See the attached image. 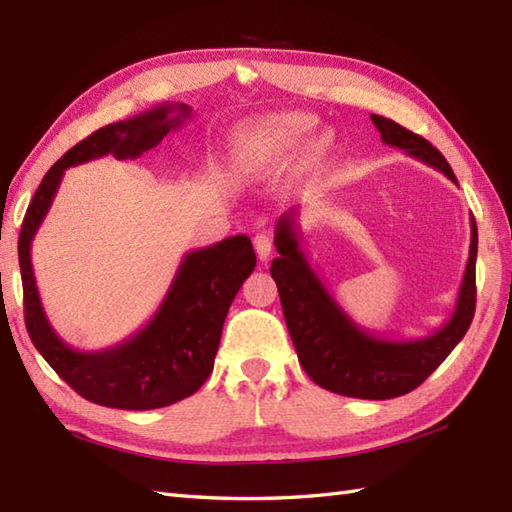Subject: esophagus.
<instances>
[{
  "instance_id": "1",
  "label": "esophagus",
  "mask_w": 512,
  "mask_h": 512,
  "mask_svg": "<svg viewBox=\"0 0 512 512\" xmlns=\"http://www.w3.org/2000/svg\"><path fill=\"white\" fill-rule=\"evenodd\" d=\"M253 244H255V250H257V255H259V259H262V262H266V259L273 255V237H270V233H266V231L257 233L255 239H253Z\"/></svg>"
}]
</instances>
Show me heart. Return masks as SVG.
I'll return each mask as SVG.
<instances>
[{"instance_id": "1", "label": "heart", "mask_w": 512, "mask_h": 512, "mask_svg": "<svg viewBox=\"0 0 512 512\" xmlns=\"http://www.w3.org/2000/svg\"><path fill=\"white\" fill-rule=\"evenodd\" d=\"M312 118L303 114H279L259 123L248 132L242 145V162L246 169H262L290 158L301 147L310 132ZM325 138H314L308 145V156L319 158L325 154Z\"/></svg>"}]
</instances>
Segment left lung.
Returning a JSON list of instances; mask_svg holds the SVG:
<instances>
[{
	"label": "left lung",
	"instance_id": "8db88e82",
	"mask_svg": "<svg viewBox=\"0 0 512 512\" xmlns=\"http://www.w3.org/2000/svg\"><path fill=\"white\" fill-rule=\"evenodd\" d=\"M372 121L385 145L402 149L407 156L442 171L458 184L449 162L429 140L409 132L391 118L372 114ZM295 215L297 211L284 213L275 226L279 257L273 259L270 275L277 281L290 339L306 374L319 387L350 398L387 400L409 394L436 372L473 321L477 259L473 215L469 262L453 314L440 330L407 341L380 339L347 317L303 255Z\"/></svg>",
	"mask_w": 512,
	"mask_h": 512
}]
</instances>
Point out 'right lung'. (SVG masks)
Listing matches in <instances>:
<instances>
[{
	"mask_svg": "<svg viewBox=\"0 0 512 512\" xmlns=\"http://www.w3.org/2000/svg\"><path fill=\"white\" fill-rule=\"evenodd\" d=\"M189 105L165 103L121 123L101 127L43 176L19 233V268L24 284V314L30 341L48 365L85 400L114 409H158L195 394L213 372L228 308L253 273L257 257L246 235L226 237L209 248L184 255L160 308L127 341L101 352H79L52 330L41 306L30 244L48 215L63 171L103 158H138L156 147L184 118Z\"/></svg>",
	"mask_w": 512,
	"mask_h": 512,
	"instance_id": "add662e5",
	"label": "right lung"
}]
</instances>
